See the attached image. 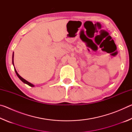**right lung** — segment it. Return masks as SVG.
<instances>
[{
    "label": "right lung",
    "mask_w": 132,
    "mask_h": 132,
    "mask_svg": "<svg viewBox=\"0 0 132 132\" xmlns=\"http://www.w3.org/2000/svg\"><path fill=\"white\" fill-rule=\"evenodd\" d=\"M13 57H14V52H13V57H12V59H13V60H12V63H13V65H14V62H13ZM14 70H15V73H16V75H17V76H18V77H19V79H20V80H21V81L24 82V83L27 84V85H28V86H30V87H34V85H33L32 84L30 83V82L27 81V80H26L25 79H24L23 77H21L20 76V75H19V73H17V71H16V70H15V68H14Z\"/></svg>",
    "instance_id": "add662e5"
}]
</instances>
